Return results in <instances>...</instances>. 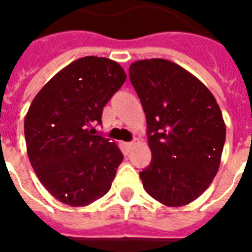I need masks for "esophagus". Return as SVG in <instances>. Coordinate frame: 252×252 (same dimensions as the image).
I'll return each mask as SVG.
<instances>
[{"mask_svg":"<svg viewBox=\"0 0 252 252\" xmlns=\"http://www.w3.org/2000/svg\"><path fill=\"white\" fill-rule=\"evenodd\" d=\"M136 141H137V140H133V141H132V142H126V148H128V149H132V148H133V146L136 145Z\"/></svg>","mask_w":252,"mask_h":252,"instance_id":"34e87169","label":"esophagus"}]
</instances>
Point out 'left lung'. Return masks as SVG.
I'll return each mask as SVG.
<instances>
[{
  "label": "left lung",
  "mask_w": 252,
  "mask_h": 252,
  "mask_svg": "<svg viewBox=\"0 0 252 252\" xmlns=\"http://www.w3.org/2000/svg\"><path fill=\"white\" fill-rule=\"evenodd\" d=\"M129 78L148 124L145 191L167 207L196 200L219 171L226 126L215 96L193 74L163 59L136 61Z\"/></svg>",
  "instance_id": "1"
}]
</instances>
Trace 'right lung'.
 Segmentation results:
<instances>
[{"instance_id":"add662e5","label":"right lung","mask_w":252,"mask_h":252,"mask_svg":"<svg viewBox=\"0 0 252 252\" xmlns=\"http://www.w3.org/2000/svg\"><path fill=\"white\" fill-rule=\"evenodd\" d=\"M124 69L106 57L86 56L52 77L25 118L31 166L59 201L86 207L110 191L123 154L95 134L103 107L126 82Z\"/></svg>"}]
</instances>
